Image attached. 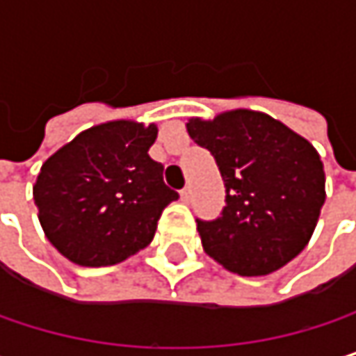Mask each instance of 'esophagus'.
Segmentation results:
<instances>
[{"instance_id":"obj_1","label":"esophagus","mask_w":356,"mask_h":356,"mask_svg":"<svg viewBox=\"0 0 356 356\" xmlns=\"http://www.w3.org/2000/svg\"><path fill=\"white\" fill-rule=\"evenodd\" d=\"M179 195H181V202L187 204V202L191 200V189H189V187H183V189L179 191Z\"/></svg>"}]
</instances>
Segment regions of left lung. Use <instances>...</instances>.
Returning <instances> with one entry per match:
<instances>
[{
  "instance_id": "left-lung-1",
  "label": "left lung",
  "mask_w": 356,
  "mask_h": 356,
  "mask_svg": "<svg viewBox=\"0 0 356 356\" xmlns=\"http://www.w3.org/2000/svg\"><path fill=\"white\" fill-rule=\"evenodd\" d=\"M191 140L210 150L227 187L216 220H200L204 251L239 276L276 272L309 243L325 202L318 150L266 113L235 108L189 119Z\"/></svg>"
}]
</instances>
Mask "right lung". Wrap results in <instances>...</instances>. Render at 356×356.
<instances>
[{"label": "right lung", "mask_w": 356, "mask_h": 356, "mask_svg": "<svg viewBox=\"0 0 356 356\" xmlns=\"http://www.w3.org/2000/svg\"><path fill=\"white\" fill-rule=\"evenodd\" d=\"M156 125L107 121L44 161L33 195L51 245L78 266H113L150 245L179 193L150 159Z\"/></svg>", "instance_id": "obj_1"}]
</instances>
